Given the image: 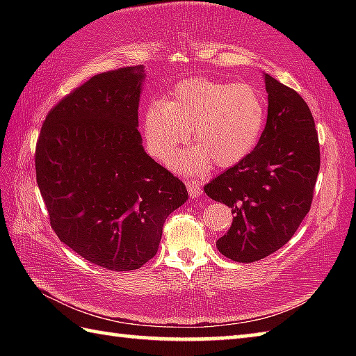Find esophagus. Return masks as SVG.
Returning a JSON list of instances; mask_svg holds the SVG:
<instances>
[{"label": "esophagus", "instance_id": "esophagus-1", "mask_svg": "<svg viewBox=\"0 0 356 356\" xmlns=\"http://www.w3.org/2000/svg\"><path fill=\"white\" fill-rule=\"evenodd\" d=\"M185 184H186L188 194H190V197H199V195H202L203 190H202V185H200L199 182H195V180L188 179Z\"/></svg>", "mask_w": 356, "mask_h": 356}]
</instances>
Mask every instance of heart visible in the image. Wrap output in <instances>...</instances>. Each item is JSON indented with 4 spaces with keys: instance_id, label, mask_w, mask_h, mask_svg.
<instances>
[{
    "instance_id": "obj_1",
    "label": "heart",
    "mask_w": 356,
    "mask_h": 356,
    "mask_svg": "<svg viewBox=\"0 0 356 356\" xmlns=\"http://www.w3.org/2000/svg\"><path fill=\"white\" fill-rule=\"evenodd\" d=\"M264 104L248 84L191 78L171 90L165 102L151 101L142 118L148 153L166 161L188 136L197 145L174 154L170 165L188 174H203L211 163L229 168L251 153L264 125Z\"/></svg>"
}]
</instances>
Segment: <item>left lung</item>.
Returning a JSON list of instances; mask_svg holds the SVG:
<instances>
[{
    "label": "left lung",
    "instance_id": "obj_1",
    "mask_svg": "<svg viewBox=\"0 0 356 356\" xmlns=\"http://www.w3.org/2000/svg\"><path fill=\"white\" fill-rule=\"evenodd\" d=\"M268 120L257 147L203 190L232 209V225L217 240L226 259L261 260L292 238L312 205L320 143L312 113L295 90L264 73Z\"/></svg>",
    "mask_w": 356,
    "mask_h": 356
}]
</instances>
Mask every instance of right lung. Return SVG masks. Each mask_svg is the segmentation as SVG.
Wrapping results in <instances>:
<instances>
[{
    "instance_id": "1",
    "label": "right lung",
    "mask_w": 356,
    "mask_h": 356,
    "mask_svg": "<svg viewBox=\"0 0 356 356\" xmlns=\"http://www.w3.org/2000/svg\"><path fill=\"white\" fill-rule=\"evenodd\" d=\"M142 65L96 74L59 101L36 142V182L59 240L90 263L134 270L156 255L163 223L188 200L138 130Z\"/></svg>"
}]
</instances>
